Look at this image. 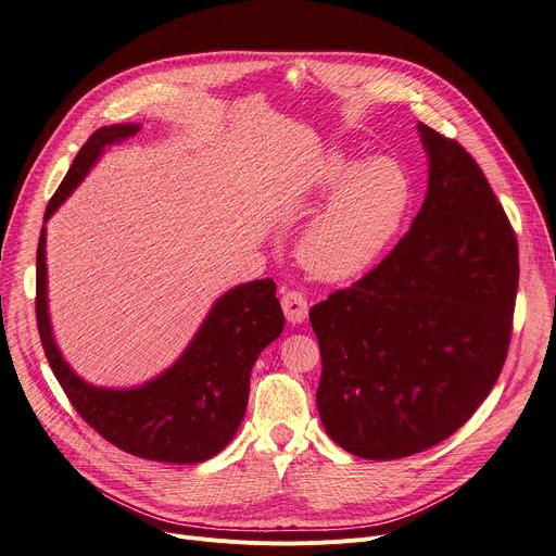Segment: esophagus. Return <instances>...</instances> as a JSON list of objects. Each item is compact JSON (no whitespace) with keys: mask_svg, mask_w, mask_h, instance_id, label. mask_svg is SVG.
I'll return each instance as SVG.
<instances>
[{"mask_svg":"<svg viewBox=\"0 0 556 556\" xmlns=\"http://www.w3.org/2000/svg\"><path fill=\"white\" fill-rule=\"evenodd\" d=\"M281 308H283L286 319L290 325H302L308 317V304H306L304 293H300V290H283Z\"/></svg>","mask_w":556,"mask_h":556,"instance_id":"obj_1","label":"esophagus"}]
</instances>
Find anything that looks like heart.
Wrapping results in <instances>:
<instances>
[{
  "instance_id": "1",
  "label": "heart",
  "mask_w": 556,
  "mask_h": 556,
  "mask_svg": "<svg viewBox=\"0 0 556 556\" xmlns=\"http://www.w3.org/2000/svg\"><path fill=\"white\" fill-rule=\"evenodd\" d=\"M317 185L338 189L304 229L300 261L319 279H352L374 266L394 241L410 207V178L392 157L356 166L349 155L333 153Z\"/></svg>"
}]
</instances>
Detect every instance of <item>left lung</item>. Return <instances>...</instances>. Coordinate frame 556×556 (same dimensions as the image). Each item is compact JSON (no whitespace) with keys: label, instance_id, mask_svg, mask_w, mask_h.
<instances>
[{"label":"left lung","instance_id":"8db88e82","mask_svg":"<svg viewBox=\"0 0 556 556\" xmlns=\"http://www.w3.org/2000/svg\"><path fill=\"white\" fill-rule=\"evenodd\" d=\"M428 193L396 248L311 308L331 440L365 459L444 442L489 396L511 340L518 243L478 162L419 124Z\"/></svg>","mask_w":556,"mask_h":556}]
</instances>
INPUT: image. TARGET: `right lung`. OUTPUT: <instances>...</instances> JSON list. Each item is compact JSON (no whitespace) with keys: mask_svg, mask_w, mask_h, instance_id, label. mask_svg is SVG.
I'll list each match as a JSON object with an SVG mask.
<instances>
[{"mask_svg":"<svg viewBox=\"0 0 556 556\" xmlns=\"http://www.w3.org/2000/svg\"><path fill=\"white\" fill-rule=\"evenodd\" d=\"M137 124L99 128L90 135L51 195L45 223L78 187L105 146L137 135ZM42 227L38 241L36 317L45 356L76 413L103 440L130 455L198 464L218 455L237 432L250 396V371L258 354L283 331V313L273 279L241 283L225 293L170 369L132 390L94 388L78 378L58 352L47 308V263Z\"/></svg>","mask_w":556,"mask_h":556,"instance_id":"1","label":"right lung"}]
</instances>
